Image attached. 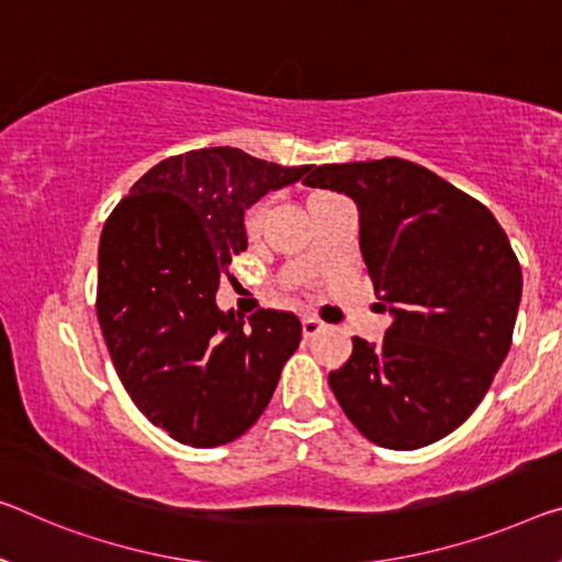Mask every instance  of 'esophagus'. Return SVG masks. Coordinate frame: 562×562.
<instances>
[{
  "instance_id": "1",
  "label": "esophagus",
  "mask_w": 562,
  "mask_h": 562,
  "mask_svg": "<svg viewBox=\"0 0 562 562\" xmlns=\"http://www.w3.org/2000/svg\"><path fill=\"white\" fill-rule=\"evenodd\" d=\"M301 329H304V336H316L318 331L324 329V324L314 316H304V322H301Z\"/></svg>"
}]
</instances>
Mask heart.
Here are the masks:
<instances>
[{"mask_svg": "<svg viewBox=\"0 0 562 562\" xmlns=\"http://www.w3.org/2000/svg\"><path fill=\"white\" fill-rule=\"evenodd\" d=\"M269 201H261V203H256L251 211L246 213V221H244V226H246V233H248V238H256L258 233H261V228H263V218H266V211H269Z\"/></svg>", "mask_w": 562, "mask_h": 562, "instance_id": "b5f03b06", "label": "heart"}]
</instances>
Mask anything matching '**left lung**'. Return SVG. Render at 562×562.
<instances>
[{
    "mask_svg": "<svg viewBox=\"0 0 562 562\" xmlns=\"http://www.w3.org/2000/svg\"><path fill=\"white\" fill-rule=\"evenodd\" d=\"M311 188L349 195L384 341L353 336L329 386L369 442L419 450L477 409L513 344L522 271L485 205L402 158L331 162Z\"/></svg>",
    "mask_w": 562,
    "mask_h": 562,
    "instance_id": "obj_1",
    "label": "left lung"
}]
</instances>
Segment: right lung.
Returning <instances> with one entry per match:
<instances>
[{
  "label": "right lung",
  "mask_w": 562,
  "mask_h": 562,
  "mask_svg": "<svg viewBox=\"0 0 562 562\" xmlns=\"http://www.w3.org/2000/svg\"><path fill=\"white\" fill-rule=\"evenodd\" d=\"M238 148L158 162L115 205L100 236L98 322L135 407L191 447L244 435L269 407L299 349L301 322L258 308L248 322L215 304L231 258L246 251V209L306 176Z\"/></svg>",
  "instance_id": "add662e5"
}]
</instances>
